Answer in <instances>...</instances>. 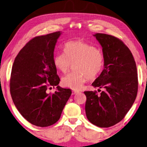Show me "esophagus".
Returning a JSON list of instances; mask_svg holds the SVG:
<instances>
[{
	"label": "esophagus",
	"instance_id": "obj_1",
	"mask_svg": "<svg viewBox=\"0 0 147 147\" xmlns=\"http://www.w3.org/2000/svg\"><path fill=\"white\" fill-rule=\"evenodd\" d=\"M79 93V91H77V90H73L72 91V94H77Z\"/></svg>",
	"mask_w": 147,
	"mask_h": 147
}]
</instances>
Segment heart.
Instances as JSON below:
<instances>
[{
    "instance_id": "heart-1",
    "label": "heart",
    "mask_w": 147,
    "mask_h": 147,
    "mask_svg": "<svg viewBox=\"0 0 147 147\" xmlns=\"http://www.w3.org/2000/svg\"><path fill=\"white\" fill-rule=\"evenodd\" d=\"M64 51L55 55L53 63L55 68L62 73H66L74 63L75 71L62 79V85L66 87L81 89L88 78H95L102 72L105 58L99 48L81 40H71L64 44Z\"/></svg>"
}]
</instances>
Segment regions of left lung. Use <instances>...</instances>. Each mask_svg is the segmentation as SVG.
<instances>
[{
  "label": "left lung",
  "mask_w": 147,
  "mask_h": 147,
  "mask_svg": "<svg viewBox=\"0 0 147 147\" xmlns=\"http://www.w3.org/2000/svg\"><path fill=\"white\" fill-rule=\"evenodd\" d=\"M102 47L104 69L92 83L104 88L84 92L85 112L88 121L100 128H108L121 121L130 109L138 90L136 64L129 48L119 38L105 34H95Z\"/></svg>",
  "instance_id": "1"
}]
</instances>
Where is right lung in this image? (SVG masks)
<instances>
[{"mask_svg":"<svg viewBox=\"0 0 147 147\" xmlns=\"http://www.w3.org/2000/svg\"><path fill=\"white\" fill-rule=\"evenodd\" d=\"M60 31L30 40L14 60L9 81L14 105L33 125L47 127L59 121L71 94L69 88L59 86L60 78L53 63L54 49ZM57 86L53 94L48 86Z\"/></svg>","mask_w":147,"mask_h":147,"instance_id":"obj_1","label":"right lung"}]
</instances>
